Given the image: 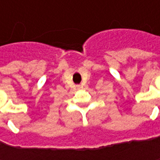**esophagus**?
Masks as SVG:
<instances>
[{"mask_svg":"<svg viewBox=\"0 0 160 160\" xmlns=\"http://www.w3.org/2000/svg\"><path fill=\"white\" fill-rule=\"evenodd\" d=\"M78 89H80V85L78 86Z\"/></svg>","mask_w":160,"mask_h":160,"instance_id":"34e87169","label":"esophagus"}]
</instances>
